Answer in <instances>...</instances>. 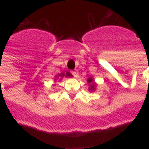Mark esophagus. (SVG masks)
I'll list each match as a JSON object with an SVG mask.
<instances>
[{
    "label": "esophagus",
    "instance_id": "1",
    "mask_svg": "<svg viewBox=\"0 0 149 149\" xmlns=\"http://www.w3.org/2000/svg\"><path fill=\"white\" fill-rule=\"evenodd\" d=\"M72 74L75 77H78V72L77 71H71Z\"/></svg>",
    "mask_w": 149,
    "mask_h": 149
}]
</instances>
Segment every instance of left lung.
Segmentation results:
<instances>
[{
	"instance_id": "1",
	"label": "left lung",
	"mask_w": 149,
	"mask_h": 149,
	"mask_svg": "<svg viewBox=\"0 0 149 149\" xmlns=\"http://www.w3.org/2000/svg\"><path fill=\"white\" fill-rule=\"evenodd\" d=\"M92 81H93V80H92L91 78H89V79H88V83H91ZM90 89H92V90H93V89H94V86H93V85H91Z\"/></svg>"
}]
</instances>
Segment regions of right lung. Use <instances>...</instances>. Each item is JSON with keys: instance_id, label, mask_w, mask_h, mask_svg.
I'll use <instances>...</instances> for the list:
<instances>
[{"instance_id": "obj_1", "label": "right lung", "mask_w": 149, "mask_h": 149, "mask_svg": "<svg viewBox=\"0 0 149 149\" xmlns=\"http://www.w3.org/2000/svg\"><path fill=\"white\" fill-rule=\"evenodd\" d=\"M60 76H61V77H64V76H65V73H62V74H61ZM70 76H71V74H70V73H68V72H67L65 77H70Z\"/></svg>"}]
</instances>
